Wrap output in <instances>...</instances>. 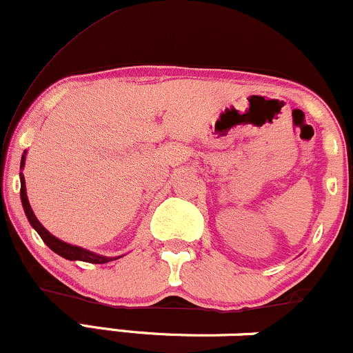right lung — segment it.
<instances>
[{"label": "right lung", "instance_id": "obj_1", "mask_svg": "<svg viewBox=\"0 0 353 353\" xmlns=\"http://www.w3.org/2000/svg\"><path fill=\"white\" fill-rule=\"evenodd\" d=\"M24 159H26V151H24L21 157V169L24 168ZM19 179H21V202H23L24 214H26L28 221H30V224L33 225V229L39 234V237L43 239L44 244L50 247L52 252L61 255V257L68 259V261H83V262H89V264H108V262L123 257V255H119V257H108V255L94 254L91 252V250L83 249V247L71 245L68 244V242L59 241L58 237H54L51 232H48V230L41 225V222L36 219L33 209H31L30 201H28V196H26V184H24L23 174H19Z\"/></svg>", "mask_w": 353, "mask_h": 353}]
</instances>
